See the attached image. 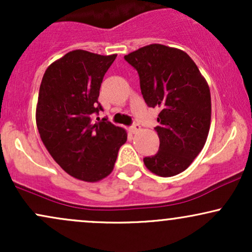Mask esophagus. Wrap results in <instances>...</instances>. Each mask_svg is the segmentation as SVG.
<instances>
[{
  "mask_svg": "<svg viewBox=\"0 0 252 252\" xmlns=\"http://www.w3.org/2000/svg\"><path fill=\"white\" fill-rule=\"evenodd\" d=\"M140 129H141V126H140V124H138V123H134L131 126H130V131H131L132 134H135V132H137Z\"/></svg>",
  "mask_w": 252,
  "mask_h": 252,
  "instance_id": "esophagus-1",
  "label": "esophagus"
}]
</instances>
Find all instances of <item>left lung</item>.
I'll list each match as a JSON object with an SVG mask.
<instances>
[{"instance_id": "8db88e82", "label": "left lung", "mask_w": 252, "mask_h": 252, "mask_svg": "<svg viewBox=\"0 0 252 252\" xmlns=\"http://www.w3.org/2000/svg\"><path fill=\"white\" fill-rule=\"evenodd\" d=\"M137 71L149 108L161 110L158 153L143 158L150 172L168 178L184 172L204 148L211 123V94L198 66L184 51L153 43L124 56Z\"/></svg>"}]
</instances>
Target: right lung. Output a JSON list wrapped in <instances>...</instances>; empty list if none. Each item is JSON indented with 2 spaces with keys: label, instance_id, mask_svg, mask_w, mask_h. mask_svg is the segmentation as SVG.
<instances>
[{
  "label": "right lung",
  "instance_id": "obj_1",
  "mask_svg": "<svg viewBox=\"0 0 252 252\" xmlns=\"http://www.w3.org/2000/svg\"><path fill=\"white\" fill-rule=\"evenodd\" d=\"M117 54L68 52L43 74L36 106L40 137L66 173L84 181H98L114 169L126 131L108 118L98 102L100 84Z\"/></svg>",
  "mask_w": 252,
  "mask_h": 252
}]
</instances>
